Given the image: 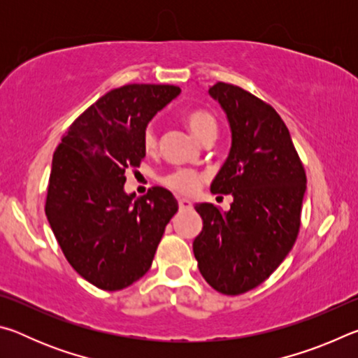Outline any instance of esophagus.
Here are the masks:
<instances>
[{"label": "esophagus", "instance_id": "34e87169", "mask_svg": "<svg viewBox=\"0 0 358 358\" xmlns=\"http://www.w3.org/2000/svg\"><path fill=\"white\" fill-rule=\"evenodd\" d=\"M178 207H180V210H191L192 208V202L187 201V199H180Z\"/></svg>", "mask_w": 358, "mask_h": 358}]
</instances>
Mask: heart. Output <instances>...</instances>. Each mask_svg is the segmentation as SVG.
Returning <instances> with one entry per match:
<instances>
[{"instance_id": "b5f03b06", "label": "heart", "mask_w": 358, "mask_h": 358, "mask_svg": "<svg viewBox=\"0 0 358 358\" xmlns=\"http://www.w3.org/2000/svg\"><path fill=\"white\" fill-rule=\"evenodd\" d=\"M185 123L189 131L196 136L199 141L203 142L207 141L208 137H216L217 136V121L213 117V113L208 110H191L186 113ZM142 145L143 150L147 153L156 150L157 145V136L153 126H147V129L143 131L142 136ZM202 175L192 171V169H177L171 173H167L164 178H162V183L167 187H171L172 191L180 192V194H191L201 186Z\"/></svg>"}]
</instances>
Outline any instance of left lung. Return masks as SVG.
<instances>
[{"label": "left lung", "mask_w": 358, "mask_h": 358, "mask_svg": "<svg viewBox=\"0 0 358 358\" xmlns=\"http://www.w3.org/2000/svg\"><path fill=\"white\" fill-rule=\"evenodd\" d=\"M227 115L232 147L211 183L232 194L229 211L197 203L203 227L192 243L199 270L211 287L240 295L280 266L300 229L306 173L287 126L271 106L235 85L208 90Z\"/></svg>", "instance_id": "obj_1"}]
</instances>
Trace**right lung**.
<instances>
[{
  "mask_svg": "<svg viewBox=\"0 0 358 358\" xmlns=\"http://www.w3.org/2000/svg\"><path fill=\"white\" fill-rule=\"evenodd\" d=\"M175 85L131 83L88 107L53 153L45 215L78 275L102 290H120L147 273L178 202L155 186L126 194V171L145 157L143 131L177 98Z\"/></svg>",
  "mask_w": 358,
  "mask_h": 358,
  "instance_id": "obj_1",
  "label": "right lung"
}]
</instances>
